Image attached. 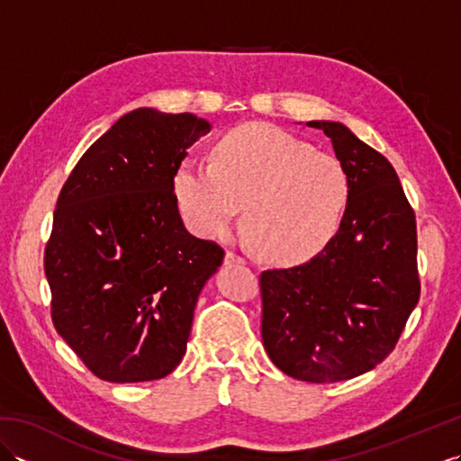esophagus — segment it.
<instances>
[{
  "instance_id": "34e87169",
  "label": "esophagus",
  "mask_w": 461,
  "mask_h": 461,
  "mask_svg": "<svg viewBox=\"0 0 461 461\" xmlns=\"http://www.w3.org/2000/svg\"><path fill=\"white\" fill-rule=\"evenodd\" d=\"M225 266H246V258L240 256L238 251H228L225 253Z\"/></svg>"
}]
</instances>
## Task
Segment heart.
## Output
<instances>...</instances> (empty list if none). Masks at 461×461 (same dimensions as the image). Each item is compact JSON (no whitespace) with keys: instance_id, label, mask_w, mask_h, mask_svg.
<instances>
[{"instance_id":"b5f03b06","label":"heart","mask_w":461,"mask_h":461,"mask_svg":"<svg viewBox=\"0 0 461 461\" xmlns=\"http://www.w3.org/2000/svg\"><path fill=\"white\" fill-rule=\"evenodd\" d=\"M174 194L198 236H221L246 205L243 231L253 249L269 261L299 263L337 233L348 180L335 156L277 126L249 122L215 142L212 164L182 160Z\"/></svg>"}]
</instances>
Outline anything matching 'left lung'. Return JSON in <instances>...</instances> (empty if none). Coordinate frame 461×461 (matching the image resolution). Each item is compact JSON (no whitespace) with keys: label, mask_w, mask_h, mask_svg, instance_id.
Wrapping results in <instances>:
<instances>
[{"label":"left lung","mask_w":461,"mask_h":461,"mask_svg":"<svg viewBox=\"0 0 461 461\" xmlns=\"http://www.w3.org/2000/svg\"><path fill=\"white\" fill-rule=\"evenodd\" d=\"M347 172L339 231L311 261L259 276L261 337L287 376L339 382L380 365L420 299L416 215L384 156L345 124L311 121Z\"/></svg>","instance_id":"left-lung-1"}]
</instances>
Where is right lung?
<instances>
[{
  "mask_svg": "<svg viewBox=\"0 0 461 461\" xmlns=\"http://www.w3.org/2000/svg\"><path fill=\"white\" fill-rule=\"evenodd\" d=\"M210 132L190 113L136 109L77 162L57 200L45 276L59 335L95 376L146 382L185 355L198 295L223 261L184 228L174 172Z\"/></svg>",
  "mask_w": 461,
  "mask_h": 461,
  "instance_id": "add662e5",
  "label": "right lung"
}]
</instances>
